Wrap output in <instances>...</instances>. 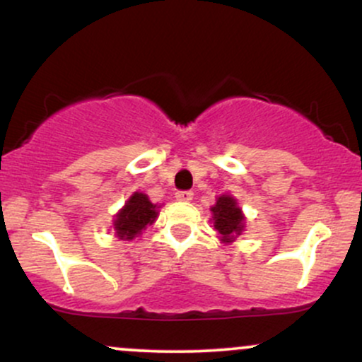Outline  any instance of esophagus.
Here are the masks:
<instances>
[{"mask_svg": "<svg viewBox=\"0 0 362 362\" xmlns=\"http://www.w3.org/2000/svg\"><path fill=\"white\" fill-rule=\"evenodd\" d=\"M192 197H194V192H190V190H180V192L175 194V199L180 202L192 201Z\"/></svg>", "mask_w": 362, "mask_h": 362, "instance_id": "obj_1", "label": "esophagus"}]
</instances>
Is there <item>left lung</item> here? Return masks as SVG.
<instances>
[{"mask_svg":"<svg viewBox=\"0 0 362 362\" xmlns=\"http://www.w3.org/2000/svg\"><path fill=\"white\" fill-rule=\"evenodd\" d=\"M211 211H213L216 231L221 235V242L230 243L233 242L236 236L242 235L245 228V216L238 207L236 199L224 194L221 197H218Z\"/></svg>","mask_w":362,"mask_h":362,"instance_id":"obj_1","label":"left lung"}]
</instances>
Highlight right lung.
<instances>
[{
    "instance_id": "add662e5",
    "label": "right lung",
    "mask_w": 362,
    "mask_h": 362,
    "mask_svg": "<svg viewBox=\"0 0 362 362\" xmlns=\"http://www.w3.org/2000/svg\"><path fill=\"white\" fill-rule=\"evenodd\" d=\"M158 207L148 199L146 194L134 192L126 206L115 214L114 230L120 240H132L156 221Z\"/></svg>"
}]
</instances>
